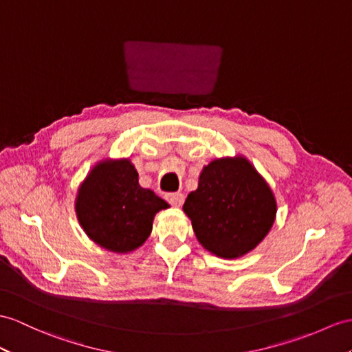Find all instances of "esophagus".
I'll list each match as a JSON object with an SVG mask.
<instances>
[{
  "mask_svg": "<svg viewBox=\"0 0 352 352\" xmlns=\"http://www.w3.org/2000/svg\"><path fill=\"white\" fill-rule=\"evenodd\" d=\"M167 201L171 206H175V208H179V206H182V203H184V194H181V192L168 194L167 195Z\"/></svg>",
  "mask_w": 352,
  "mask_h": 352,
  "instance_id": "34e87169",
  "label": "esophagus"
}]
</instances>
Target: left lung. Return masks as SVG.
<instances>
[{"instance_id":"left-lung-1","label":"left lung","mask_w":352,"mask_h":352,"mask_svg":"<svg viewBox=\"0 0 352 352\" xmlns=\"http://www.w3.org/2000/svg\"><path fill=\"white\" fill-rule=\"evenodd\" d=\"M184 210L206 250L230 260L252 251L269 233L276 201L246 158H221L203 168Z\"/></svg>"}]
</instances>
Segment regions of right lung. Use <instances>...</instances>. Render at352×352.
<instances>
[{"instance_id":"add662e5","label":"right lung","mask_w":352,"mask_h":352,"mask_svg":"<svg viewBox=\"0 0 352 352\" xmlns=\"http://www.w3.org/2000/svg\"><path fill=\"white\" fill-rule=\"evenodd\" d=\"M168 204L139 185L130 160L101 161L79 188L76 212L97 245L111 252L134 251L149 237L155 213Z\"/></svg>"}]
</instances>
